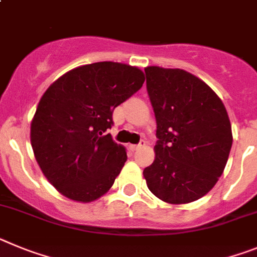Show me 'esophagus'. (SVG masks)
<instances>
[{
	"label": "esophagus",
	"mask_w": 257,
	"mask_h": 257,
	"mask_svg": "<svg viewBox=\"0 0 257 257\" xmlns=\"http://www.w3.org/2000/svg\"><path fill=\"white\" fill-rule=\"evenodd\" d=\"M145 144H146V141H145V140H141V141H140V144H137V145H132V149H133V150H138V149H141L142 146H145Z\"/></svg>",
	"instance_id": "esophagus-1"
}]
</instances>
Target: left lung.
<instances>
[{
  "instance_id": "left-lung-1",
  "label": "left lung",
  "mask_w": 257,
  "mask_h": 257,
  "mask_svg": "<svg viewBox=\"0 0 257 257\" xmlns=\"http://www.w3.org/2000/svg\"><path fill=\"white\" fill-rule=\"evenodd\" d=\"M146 88L156 119L155 160L147 187L171 204L190 203L215 186L233 135L226 108L206 82L178 68L147 67Z\"/></svg>"
}]
</instances>
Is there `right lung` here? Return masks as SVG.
<instances>
[{"instance_id":"1","label":"right lung","mask_w":257,"mask_h":257,"mask_svg":"<svg viewBox=\"0 0 257 257\" xmlns=\"http://www.w3.org/2000/svg\"><path fill=\"white\" fill-rule=\"evenodd\" d=\"M137 67L98 62L64 73L44 93L31 124V144L42 173L64 196L93 202L110 190L126 162L113 142L115 107L142 88Z\"/></svg>"}]
</instances>
